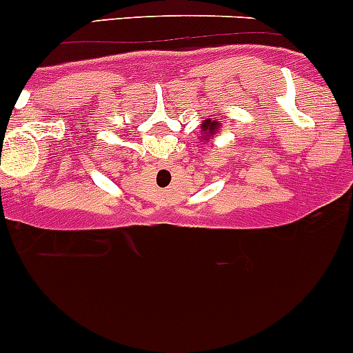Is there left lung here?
<instances>
[{
    "label": "left lung",
    "instance_id": "obj_1",
    "mask_svg": "<svg viewBox=\"0 0 353 353\" xmlns=\"http://www.w3.org/2000/svg\"><path fill=\"white\" fill-rule=\"evenodd\" d=\"M201 131H203L205 136H208V138H203V136H201V139H203V141L205 139H212L215 134H217L219 122L207 119V121H203V124H201Z\"/></svg>",
    "mask_w": 353,
    "mask_h": 353
}]
</instances>
